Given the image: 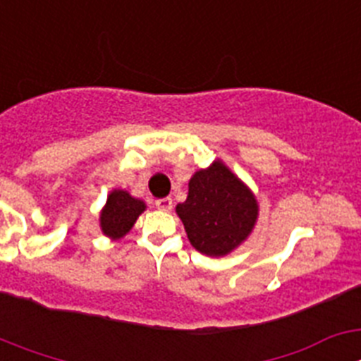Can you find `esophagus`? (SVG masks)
<instances>
[{
    "mask_svg": "<svg viewBox=\"0 0 361 361\" xmlns=\"http://www.w3.org/2000/svg\"><path fill=\"white\" fill-rule=\"evenodd\" d=\"M155 206H157L159 209H162V212H171V208H173V200H171L170 197H164V199H157V200H155Z\"/></svg>",
    "mask_w": 361,
    "mask_h": 361,
    "instance_id": "obj_1",
    "label": "esophagus"
}]
</instances>
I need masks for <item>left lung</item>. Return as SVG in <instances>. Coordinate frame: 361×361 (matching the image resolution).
Instances as JSON below:
<instances>
[{"mask_svg":"<svg viewBox=\"0 0 361 361\" xmlns=\"http://www.w3.org/2000/svg\"><path fill=\"white\" fill-rule=\"evenodd\" d=\"M175 209L191 245L208 257H224L238 247L258 216L253 191L222 161L195 171L188 184V199Z\"/></svg>","mask_w":361,"mask_h":361,"instance_id":"8db88e82","label":"left lung"}]
</instances>
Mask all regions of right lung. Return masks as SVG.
<instances>
[{
    "label": "right lung",
    "mask_w": 361,
    "mask_h": 361,
    "mask_svg": "<svg viewBox=\"0 0 361 361\" xmlns=\"http://www.w3.org/2000/svg\"><path fill=\"white\" fill-rule=\"evenodd\" d=\"M145 209L146 204L130 195L128 191L114 190L108 195L104 208L101 209L99 224L106 237L117 240L133 228L135 220Z\"/></svg>",
    "instance_id": "obj_1"
}]
</instances>
